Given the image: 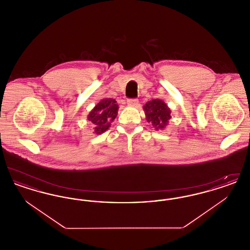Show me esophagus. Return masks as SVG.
I'll use <instances>...</instances> for the list:
<instances>
[{"instance_id":"34e87169","label":"esophagus","mask_w":250,"mask_h":250,"mask_svg":"<svg viewBox=\"0 0 250 250\" xmlns=\"http://www.w3.org/2000/svg\"><path fill=\"white\" fill-rule=\"evenodd\" d=\"M138 103H139V100H138L137 98H130V99H127V104H128L129 106H133V107H135V106H137V105H138Z\"/></svg>"}]
</instances>
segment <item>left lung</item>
Segmentation results:
<instances>
[{"mask_svg":"<svg viewBox=\"0 0 250 250\" xmlns=\"http://www.w3.org/2000/svg\"><path fill=\"white\" fill-rule=\"evenodd\" d=\"M147 122L152 124L156 130L164 128L170 119V109L160 99L148 101L143 107Z\"/></svg>","mask_w":250,"mask_h":250,"instance_id":"8db88e82","label":"left lung"}]
</instances>
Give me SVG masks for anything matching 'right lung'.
Segmentation results:
<instances>
[{
    "label": "right lung",
    "instance_id": "obj_1",
    "mask_svg": "<svg viewBox=\"0 0 250 250\" xmlns=\"http://www.w3.org/2000/svg\"><path fill=\"white\" fill-rule=\"evenodd\" d=\"M118 108L116 101L111 98L101 100L94 107L88 116V120L94 124L96 134H101L107 130L110 123L116 118Z\"/></svg>",
    "mask_w": 250,
    "mask_h": 250
}]
</instances>
